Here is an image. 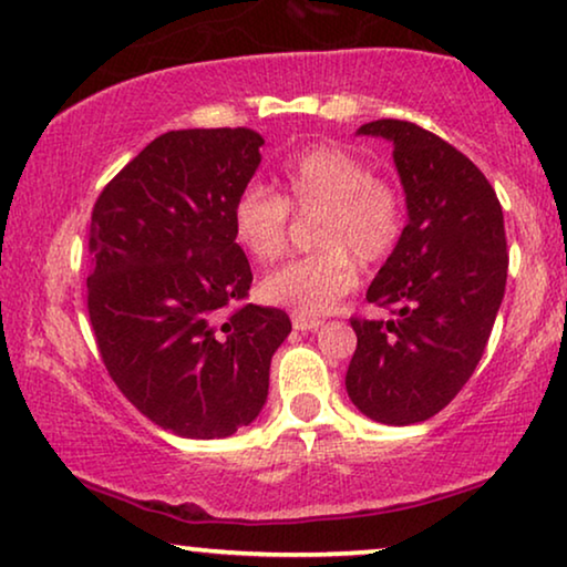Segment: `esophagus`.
Masks as SVG:
<instances>
[{"instance_id":"obj_1","label":"esophagus","mask_w":567,"mask_h":567,"mask_svg":"<svg viewBox=\"0 0 567 567\" xmlns=\"http://www.w3.org/2000/svg\"><path fill=\"white\" fill-rule=\"evenodd\" d=\"M322 326L320 318H301V315H293V328L297 330H318Z\"/></svg>"}]
</instances>
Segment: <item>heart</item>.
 Segmentation results:
<instances>
[{"instance_id": "1", "label": "heart", "mask_w": 567, "mask_h": 567, "mask_svg": "<svg viewBox=\"0 0 567 567\" xmlns=\"http://www.w3.org/2000/svg\"><path fill=\"white\" fill-rule=\"evenodd\" d=\"M281 195L241 189L231 208L234 237L257 262L286 252L297 213L312 220L315 252L286 262L260 284L262 299L301 318L333 310L357 286L359 266H382L406 231L399 185L374 176L370 164L341 145H315L281 168Z\"/></svg>"}]
</instances>
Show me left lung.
I'll use <instances>...</instances> for the list:
<instances>
[{"instance_id":"left-lung-1","label":"left lung","mask_w":567,"mask_h":567,"mask_svg":"<svg viewBox=\"0 0 567 567\" xmlns=\"http://www.w3.org/2000/svg\"><path fill=\"white\" fill-rule=\"evenodd\" d=\"M359 132L393 140L409 224L367 289L393 318H351L347 391L362 414L403 427L445 409L487 349L508 278L503 208L474 161L435 132L403 120Z\"/></svg>"}]
</instances>
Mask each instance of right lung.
<instances>
[{
    "mask_svg": "<svg viewBox=\"0 0 567 567\" xmlns=\"http://www.w3.org/2000/svg\"><path fill=\"white\" fill-rule=\"evenodd\" d=\"M260 145L247 127L172 130L91 213L95 347L124 399L182 437H229L252 422L291 333L284 310L247 305L252 270L231 226Z\"/></svg>",
    "mask_w": 567,
    "mask_h": 567,
    "instance_id": "right-lung-1",
    "label": "right lung"
}]
</instances>
